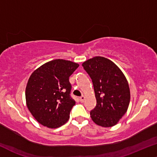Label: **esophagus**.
<instances>
[{
  "label": "esophagus",
  "instance_id": "esophagus-1",
  "mask_svg": "<svg viewBox=\"0 0 157 157\" xmlns=\"http://www.w3.org/2000/svg\"><path fill=\"white\" fill-rule=\"evenodd\" d=\"M85 96H82L80 98V101L81 102H84V101H85Z\"/></svg>",
  "mask_w": 157,
  "mask_h": 157
}]
</instances>
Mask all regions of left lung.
Here are the masks:
<instances>
[{"mask_svg": "<svg viewBox=\"0 0 157 157\" xmlns=\"http://www.w3.org/2000/svg\"><path fill=\"white\" fill-rule=\"evenodd\" d=\"M94 88L96 106L90 114L99 126L116 125L128 111L130 100L128 82L122 70L109 59L95 56L82 63Z\"/></svg>", "mask_w": 157, "mask_h": 157, "instance_id": "left-lung-1", "label": "left lung"}]
</instances>
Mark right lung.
Returning a JSON list of instances; mask_svg holds the SVG:
<instances>
[{
	"mask_svg": "<svg viewBox=\"0 0 157 157\" xmlns=\"http://www.w3.org/2000/svg\"><path fill=\"white\" fill-rule=\"evenodd\" d=\"M78 67L73 61L55 59L32 73L26 86V104L40 124L54 129L69 120L75 104L69 95L72 86L69 77Z\"/></svg>",
	"mask_w": 157,
	"mask_h": 157,
	"instance_id": "obj_1",
	"label": "right lung"
}]
</instances>
